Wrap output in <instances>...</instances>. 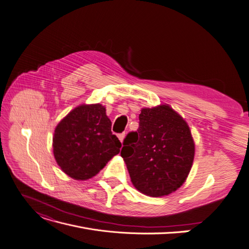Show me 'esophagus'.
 Returning a JSON list of instances; mask_svg holds the SVG:
<instances>
[{"label": "esophagus", "mask_w": 249, "mask_h": 249, "mask_svg": "<svg viewBox=\"0 0 249 249\" xmlns=\"http://www.w3.org/2000/svg\"><path fill=\"white\" fill-rule=\"evenodd\" d=\"M118 137H119V139H120V142H123V140H124V138H125V133L119 134V135H118Z\"/></svg>", "instance_id": "34e87169"}]
</instances>
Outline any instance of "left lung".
<instances>
[{"label": "left lung", "mask_w": 249, "mask_h": 249, "mask_svg": "<svg viewBox=\"0 0 249 249\" xmlns=\"http://www.w3.org/2000/svg\"><path fill=\"white\" fill-rule=\"evenodd\" d=\"M121 157L133 186L145 196H168L182 186L196 144L187 122L169 105L143 107L139 128L128 133Z\"/></svg>", "instance_id": "left-lung-1"}]
</instances>
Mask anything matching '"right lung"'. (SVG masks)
I'll return each mask as SVG.
<instances>
[{
    "label": "right lung",
    "mask_w": 249,
    "mask_h": 249,
    "mask_svg": "<svg viewBox=\"0 0 249 249\" xmlns=\"http://www.w3.org/2000/svg\"><path fill=\"white\" fill-rule=\"evenodd\" d=\"M101 104H82L64 117L53 137V157L61 170L75 180L92 178L120 153V140Z\"/></svg>",
    "instance_id": "obj_1"
}]
</instances>
